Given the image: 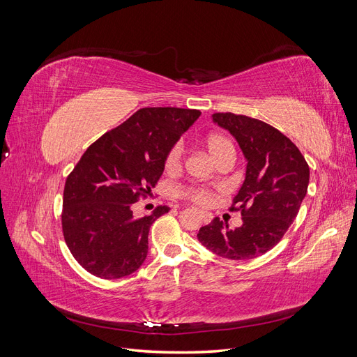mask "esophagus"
<instances>
[{"mask_svg":"<svg viewBox=\"0 0 357 357\" xmlns=\"http://www.w3.org/2000/svg\"><path fill=\"white\" fill-rule=\"evenodd\" d=\"M201 218L205 223H208L211 220V214L210 213H205V211H201Z\"/></svg>","mask_w":357,"mask_h":357,"instance_id":"esophagus-1","label":"esophagus"}]
</instances>
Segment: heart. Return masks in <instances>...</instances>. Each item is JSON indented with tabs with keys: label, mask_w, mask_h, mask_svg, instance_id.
Listing matches in <instances>:
<instances>
[{
	"label": "heart",
	"mask_w": 357,
	"mask_h": 357,
	"mask_svg": "<svg viewBox=\"0 0 357 357\" xmlns=\"http://www.w3.org/2000/svg\"><path fill=\"white\" fill-rule=\"evenodd\" d=\"M205 147H207L208 153L214 160L220 159L222 156L234 153V146L228 138L220 134H210L205 138ZM181 164V150L180 146H174L169 149L164 159V168L167 172L177 171ZM178 195L183 198H188L192 202L199 205H208L213 201V192L207 188H185L178 190Z\"/></svg>",
	"instance_id": "1"
}]
</instances>
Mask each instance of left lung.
I'll list each match as a JSON object with an SVG mask.
<instances>
[{
	"label": "left lung",
	"instance_id": "left-lung-1",
	"mask_svg": "<svg viewBox=\"0 0 357 357\" xmlns=\"http://www.w3.org/2000/svg\"><path fill=\"white\" fill-rule=\"evenodd\" d=\"M213 121L235 137L247 159L245 180L229 207L241 211L243 225L229 229L214 218L197 236L215 255L247 261L283 238L305 198L310 168L286 135L259 119L228 112L214 113Z\"/></svg>",
	"mask_w": 357,
	"mask_h": 357
}]
</instances>
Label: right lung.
<instances>
[{
    "instance_id": "right-lung-1",
    "label": "right lung",
    "mask_w": 357,
    "mask_h": 357,
    "mask_svg": "<svg viewBox=\"0 0 357 357\" xmlns=\"http://www.w3.org/2000/svg\"><path fill=\"white\" fill-rule=\"evenodd\" d=\"M199 110L146 107L92 143L67 177L62 232L74 256L95 277L122 278L142 266L149 231L168 207L134 218L164 172V159Z\"/></svg>"
}]
</instances>
